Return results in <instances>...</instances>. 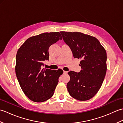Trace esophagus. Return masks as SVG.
Listing matches in <instances>:
<instances>
[{"instance_id":"34e87169","label":"esophagus","mask_w":123,"mask_h":123,"mask_svg":"<svg viewBox=\"0 0 123 123\" xmlns=\"http://www.w3.org/2000/svg\"><path fill=\"white\" fill-rule=\"evenodd\" d=\"M68 71H63V74H68Z\"/></svg>"}]
</instances>
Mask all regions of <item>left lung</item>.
Listing matches in <instances>:
<instances>
[{
  "label": "left lung",
  "instance_id": "1",
  "mask_svg": "<svg viewBox=\"0 0 123 123\" xmlns=\"http://www.w3.org/2000/svg\"><path fill=\"white\" fill-rule=\"evenodd\" d=\"M74 58L81 59L80 72L70 71L68 91L78 100L92 98L100 89L107 71L105 49L96 37L80 32H60Z\"/></svg>",
  "mask_w": 123,
  "mask_h": 123
}]
</instances>
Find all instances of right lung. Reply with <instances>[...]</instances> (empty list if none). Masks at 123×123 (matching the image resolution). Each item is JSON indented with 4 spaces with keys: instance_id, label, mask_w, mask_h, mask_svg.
Returning <instances> with one entry per match:
<instances>
[{
    "instance_id": "obj_1",
    "label": "right lung",
    "mask_w": 123,
    "mask_h": 123,
    "mask_svg": "<svg viewBox=\"0 0 123 123\" xmlns=\"http://www.w3.org/2000/svg\"><path fill=\"white\" fill-rule=\"evenodd\" d=\"M59 40V32L44 33L28 38L17 52L16 74L25 95L33 101L51 98L63 74L62 70L42 68L44 61L49 60V46Z\"/></svg>"
}]
</instances>
